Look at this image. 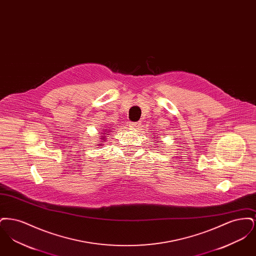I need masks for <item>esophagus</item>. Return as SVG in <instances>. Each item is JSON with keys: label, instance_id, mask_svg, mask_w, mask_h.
<instances>
[{"label": "esophagus", "instance_id": "esophagus-1", "mask_svg": "<svg viewBox=\"0 0 256 256\" xmlns=\"http://www.w3.org/2000/svg\"><path fill=\"white\" fill-rule=\"evenodd\" d=\"M139 126H140V122H134L130 124V128H137Z\"/></svg>", "mask_w": 256, "mask_h": 256}]
</instances>
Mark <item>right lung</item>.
Masks as SVG:
<instances>
[{"mask_svg":"<svg viewBox=\"0 0 256 256\" xmlns=\"http://www.w3.org/2000/svg\"><path fill=\"white\" fill-rule=\"evenodd\" d=\"M102 138H104V137H102Z\"/></svg>","mask_w":256,"mask_h":256,"instance_id":"add662e5","label":"right lung"}]
</instances>
